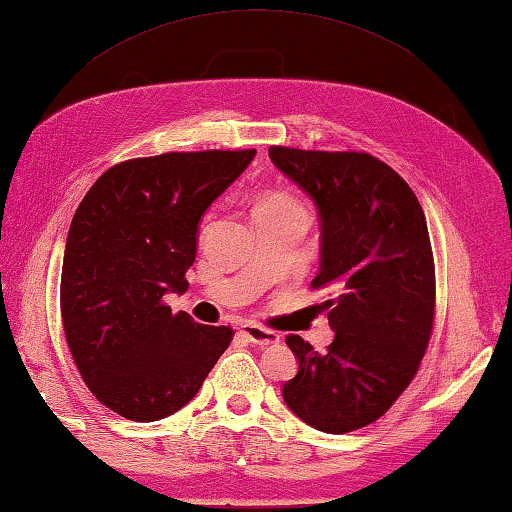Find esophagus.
<instances>
[{"label": "esophagus", "instance_id": "obj_1", "mask_svg": "<svg viewBox=\"0 0 512 512\" xmlns=\"http://www.w3.org/2000/svg\"><path fill=\"white\" fill-rule=\"evenodd\" d=\"M240 333L247 339V342L256 344V346H274L281 342V335H276L274 330H267V328L256 326V324H242Z\"/></svg>", "mask_w": 512, "mask_h": 512}]
</instances>
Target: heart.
Segmentation results:
<instances>
[{
  "mask_svg": "<svg viewBox=\"0 0 512 512\" xmlns=\"http://www.w3.org/2000/svg\"><path fill=\"white\" fill-rule=\"evenodd\" d=\"M272 204H288V202H292L290 197H274V200H270Z\"/></svg>",
  "mask_w": 512,
  "mask_h": 512,
  "instance_id": "obj_1",
  "label": "heart"
}]
</instances>
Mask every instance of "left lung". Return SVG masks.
Here are the masks:
<instances>
[{
    "mask_svg": "<svg viewBox=\"0 0 512 512\" xmlns=\"http://www.w3.org/2000/svg\"><path fill=\"white\" fill-rule=\"evenodd\" d=\"M270 159L317 204L321 267L333 288L326 353L299 335L285 344L299 373L283 400L303 423L346 434L387 414L420 366L434 328L436 276L427 220L396 170L366 152L272 146Z\"/></svg>",
    "mask_w": 512,
    "mask_h": 512,
    "instance_id": "obj_1",
    "label": "left lung"
}]
</instances>
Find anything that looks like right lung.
Wrapping results in <instances>:
<instances>
[{
	"instance_id": "right-lung-1",
	"label": "right lung",
	"mask_w": 512,
	"mask_h": 512,
	"mask_svg": "<svg viewBox=\"0 0 512 512\" xmlns=\"http://www.w3.org/2000/svg\"><path fill=\"white\" fill-rule=\"evenodd\" d=\"M256 150L164 152L96 179L71 220L60 312L78 373L98 402L152 423L195 398L233 339L229 326L173 315L188 290L197 222Z\"/></svg>"
}]
</instances>
